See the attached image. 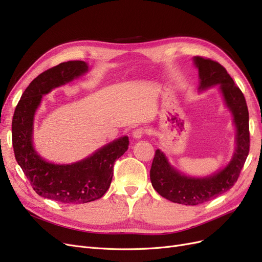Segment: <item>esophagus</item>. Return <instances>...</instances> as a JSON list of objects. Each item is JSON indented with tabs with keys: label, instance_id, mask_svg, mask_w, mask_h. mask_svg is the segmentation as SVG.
Here are the masks:
<instances>
[{
	"label": "esophagus",
	"instance_id": "1",
	"mask_svg": "<svg viewBox=\"0 0 262 262\" xmlns=\"http://www.w3.org/2000/svg\"><path fill=\"white\" fill-rule=\"evenodd\" d=\"M145 133H146V130L144 128H138V129H136V130L133 131L132 137H133V139L139 140V139H141L142 137H143Z\"/></svg>",
	"mask_w": 262,
	"mask_h": 262
}]
</instances>
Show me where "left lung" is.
<instances>
[{"label": "left lung", "mask_w": 262, "mask_h": 262, "mask_svg": "<svg viewBox=\"0 0 262 262\" xmlns=\"http://www.w3.org/2000/svg\"><path fill=\"white\" fill-rule=\"evenodd\" d=\"M193 61L199 70V90L220 85L225 104L233 114L237 133L236 149L232 161L225 168L204 178L185 176L171 167L165 154L156 149L149 171L153 188L165 199L185 205L204 203L231 189L239 177L250 146L249 114L239 87L219 62L202 57H194Z\"/></svg>", "instance_id": "8db88e82"}]
</instances>
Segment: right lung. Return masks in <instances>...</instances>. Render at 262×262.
I'll return each mask as SVG.
<instances>
[{
  "label": "right lung",
  "mask_w": 262,
  "mask_h": 262,
  "mask_svg": "<svg viewBox=\"0 0 262 262\" xmlns=\"http://www.w3.org/2000/svg\"><path fill=\"white\" fill-rule=\"evenodd\" d=\"M87 71L89 67L84 61H68L39 74L23 93L12 121L15 158L31 187L39 195L64 204L87 203L104 195L112 184L115 162L129 147V138L122 137L85 160L70 165L47 162L35 150L34 117L42 95Z\"/></svg>",
  "instance_id": "obj_1"
}]
</instances>
